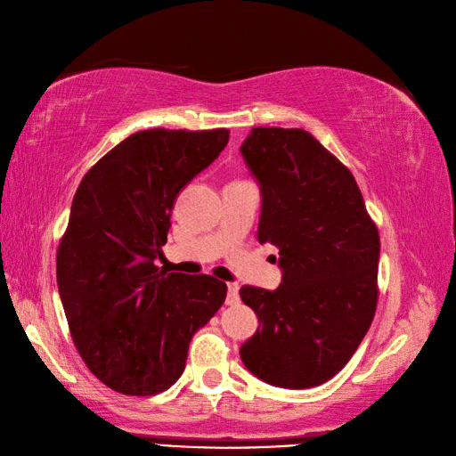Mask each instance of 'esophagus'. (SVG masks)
<instances>
[{
    "instance_id": "1",
    "label": "esophagus",
    "mask_w": 456,
    "mask_h": 456,
    "mask_svg": "<svg viewBox=\"0 0 456 456\" xmlns=\"http://www.w3.org/2000/svg\"><path fill=\"white\" fill-rule=\"evenodd\" d=\"M238 298H240V285L238 283H228L226 302H228V305H236Z\"/></svg>"
}]
</instances>
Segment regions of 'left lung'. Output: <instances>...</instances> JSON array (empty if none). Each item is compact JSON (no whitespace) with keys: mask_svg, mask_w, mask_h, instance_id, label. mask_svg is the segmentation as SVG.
<instances>
[{"mask_svg":"<svg viewBox=\"0 0 456 456\" xmlns=\"http://www.w3.org/2000/svg\"><path fill=\"white\" fill-rule=\"evenodd\" d=\"M241 154L262 190L258 241L280 249L275 291L243 285L258 315L240 348L255 377L312 388L350 362L379 302V228L354 175L305 129L255 127Z\"/></svg>","mask_w":456,"mask_h":456,"instance_id":"left-lung-1","label":"left lung"}]
</instances>
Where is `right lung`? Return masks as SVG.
<instances>
[{
    "instance_id": "right-lung-1",
    "label": "right lung",
    "mask_w": 456,
    "mask_h": 456,
    "mask_svg": "<svg viewBox=\"0 0 456 456\" xmlns=\"http://www.w3.org/2000/svg\"><path fill=\"white\" fill-rule=\"evenodd\" d=\"M228 129H148L81 178L57 251L70 335L89 370L126 395H154L186 367L188 346L223 306L213 275L156 266L175 200L228 144Z\"/></svg>"
}]
</instances>
